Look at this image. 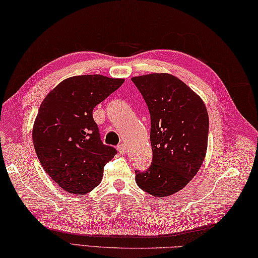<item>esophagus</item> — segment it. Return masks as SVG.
I'll return each instance as SVG.
<instances>
[{
  "label": "esophagus",
  "instance_id": "1",
  "mask_svg": "<svg viewBox=\"0 0 258 258\" xmlns=\"http://www.w3.org/2000/svg\"><path fill=\"white\" fill-rule=\"evenodd\" d=\"M117 151L119 152V154H125L126 153V146L124 145V144H120V145H118L117 146Z\"/></svg>",
  "mask_w": 258,
  "mask_h": 258
}]
</instances>
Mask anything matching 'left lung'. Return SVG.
<instances>
[{
	"instance_id": "1",
	"label": "left lung",
	"mask_w": 258,
	"mask_h": 258,
	"mask_svg": "<svg viewBox=\"0 0 258 258\" xmlns=\"http://www.w3.org/2000/svg\"><path fill=\"white\" fill-rule=\"evenodd\" d=\"M151 114L153 161L135 180L146 193H177L199 172L206 155L208 114L204 102L176 76L152 73L132 78Z\"/></svg>"
}]
</instances>
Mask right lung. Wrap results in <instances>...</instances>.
Masks as SVG:
<instances>
[{
    "mask_svg": "<svg viewBox=\"0 0 258 258\" xmlns=\"http://www.w3.org/2000/svg\"><path fill=\"white\" fill-rule=\"evenodd\" d=\"M124 79L78 75L62 81L38 109L32 139L41 165L68 193L84 195L101 183L103 168L116 154L104 145L93 109Z\"/></svg>",
    "mask_w": 258,
    "mask_h": 258,
    "instance_id": "add662e5",
    "label": "right lung"
}]
</instances>
